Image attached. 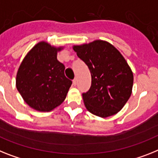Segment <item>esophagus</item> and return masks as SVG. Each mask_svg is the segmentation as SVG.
I'll list each match as a JSON object with an SVG mask.
<instances>
[{
    "instance_id": "esophagus-1",
    "label": "esophagus",
    "mask_w": 158,
    "mask_h": 158,
    "mask_svg": "<svg viewBox=\"0 0 158 158\" xmlns=\"http://www.w3.org/2000/svg\"><path fill=\"white\" fill-rule=\"evenodd\" d=\"M76 84H77V79L75 78V79H73V85L76 86Z\"/></svg>"
}]
</instances>
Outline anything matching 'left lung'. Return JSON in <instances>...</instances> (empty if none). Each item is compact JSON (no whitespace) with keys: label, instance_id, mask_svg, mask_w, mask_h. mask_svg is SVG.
Wrapping results in <instances>:
<instances>
[{"label":"left lung","instance_id":"obj_1","mask_svg":"<svg viewBox=\"0 0 158 158\" xmlns=\"http://www.w3.org/2000/svg\"><path fill=\"white\" fill-rule=\"evenodd\" d=\"M73 49L91 72V87L83 93L86 108L103 118L120 112L130 97L133 85L132 71L120 51L102 40Z\"/></svg>","mask_w":158,"mask_h":158}]
</instances>
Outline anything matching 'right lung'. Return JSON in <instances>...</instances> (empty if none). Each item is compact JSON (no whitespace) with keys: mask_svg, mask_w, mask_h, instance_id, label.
<instances>
[{"mask_svg":"<svg viewBox=\"0 0 158 158\" xmlns=\"http://www.w3.org/2000/svg\"><path fill=\"white\" fill-rule=\"evenodd\" d=\"M62 49L38 42L20 65L16 87L26 104L37 111L50 112L60 105L71 86L72 81L64 75V65L57 59Z\"/></svg>","mask_w":158,"mask_h":158,"instance_id":"right-lung-1","label":"right lung"}]
</instances>
